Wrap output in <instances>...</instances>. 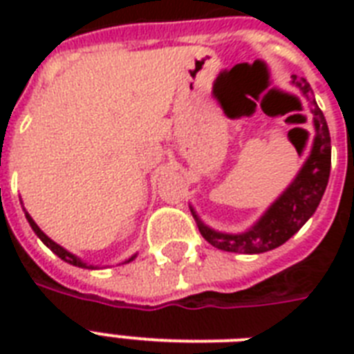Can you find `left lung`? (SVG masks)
Returning <instances> with one entry per match:
<instances>
[{"label": "left lung", "instance_id": "1", "mask_svg": "<svg viewBox=\"0 0 354 354\" xmlns=\"http://www.w3.org/2000/svg\"><path fill=\"white\" fill-rule=\"evenodd\" d=\"M292 84L307 97L310 112L314 115L313 149L301 171L297 172L294 182L283 191L279 198L270 205L266 213L244 233H222L211 230L200 221L198 215L191 209L198 230L211 246L233 253H263L285 244L294 233L301 230L305 222L314 215L324 196L330 174V136L324 112L316 104L313 88L305 79L292 75Z\"/></svg>", "mask_w": 354, "mask_h": 354}]
</instances>
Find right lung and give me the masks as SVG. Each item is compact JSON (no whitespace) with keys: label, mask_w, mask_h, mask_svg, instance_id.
Listing matches in <instances>:
<instances>
[{"label":"right lung","mask_w":354,"mask_h":354,"mask_svg":"<svg viewBox=\"0 0 354 354\" xmlns=\"http://www.w3.org/2000/svg\"><path fill=\"white\" fill-rule=\"evenodd\" d=\"M25 216H27V221H29L30 227H32V232H35L36 235L40 236V241L44 242V244H46L47 248H51V252L57 253L58 257L62 259V261H66V263H69V264H73V266H79V268H91V270L95 268L93 264H86L84 261H80V259L77 257V255H73V253H69L68 250H64V248L60 246V244H57V242H55V241H51V239H49V236H47L46 233L41 232L40 227L36 226V222L32 221V218H30V215H29V213H27V211H25ZM133 257H136V255H132V257L128 259V261H124V263H130V261H133Z\"/></svg>","instance_id":"right-lung-1"}]
</instances>
